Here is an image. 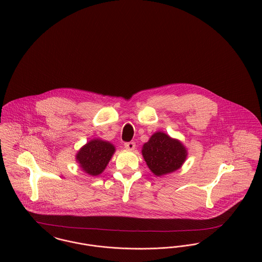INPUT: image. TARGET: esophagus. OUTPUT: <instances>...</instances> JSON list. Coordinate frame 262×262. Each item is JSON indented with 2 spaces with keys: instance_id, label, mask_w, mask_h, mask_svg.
<instances>
[{
  "instance_id": "esophagus-1",
  "label": "esophagus",
  "mask_w": 262,
  "mask_h": 262,
  "mask_svg": "<svg viewBox=\"0 0 262 262\" xmlns=\"http://www.w3.org/2000/svg\"><path fill=\"white\" fill-rule=\"evenodd\" d=\"M124 147L128 150H133L136 147V142L135 141H128V142H124Z\"/></svg>"
}]
</instances>
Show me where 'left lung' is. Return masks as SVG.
Listing matches in <instances>:
<instances>
[{
    "label": "left lung",
    "mask_w": 262,
    "mask_h": 262,
    "mask_svg": "<svg viewBox=\"0 0 262 262\" xmlns=\"http://www.w3.org/2000/svg\"><path fill=\"white\" fill-rule=\"evenodd\" d=\"M142 155L149 169L156 176H161L180 168L187 151L180 141L171 139L164 133H155L143 144Z\"/></svg>",
    "instance_id": "left-lung-1"
}]
</instances>
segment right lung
Instances as JSON below:
<instances>
[{
    "mask_svg": "<svg viewBox=\"0 0 262 262\" xmlns=\"http://www.w3.org/2000/svg\"><path fill=\"white\" fill-rule=\"evenodd\" d=\"M115 152V147L108 141L93 139L77 154V161L86 173L96 176L101 174Z\"/></svg>",
    "mask_w": 262,
    "mask_h": 262,
    "instance_id": "obj_1",
    "label": "right lung"
}]
</instances>
